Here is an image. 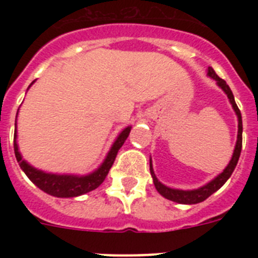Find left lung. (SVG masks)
I'll return each instance as SVG.
<instances>
[{"instance_id": "left-lung-1", "label": "left lung", "mask_w": 258, "mask_h": 258, "mask_svg": "<svg viewBox=\"0 0 258 258\" xmlns=\"http://www.w3.org/2000/svg\"><path fill=\"white\" fill-rule=\"evenodd\" d=\"M208 76L214 79L217 81L218 86H221L223 92L227 94V98L230 99V103L232 104V108L234 111L236 112L238 115V141H236V146H235V150H234V155H232V159L230 160L229 165L226 166V169L223 170L218 177L213 179V181L209 182L208 184L206 186H203V187L198 188V190H191V191H183V190H174V188H169L164 186L163 183L157 181V178L155 177L154 174V170H152V164L151 160H150V170H151V174H152V178H154V184L156 190L159 191L160 195H163L164 198L166 199L172 200V202L175 203H179V204H197V203H202L209 198L213 192L221 188L225 184V182L230 178V175L232 174L234 169H235L236 164H238L239 160V156H240V152H241V142H243V138H241V133H243V124H241V113H240V109L238 108L235 103V99H234V94H232L231 89L230 86L227 85L226 81L222 80L221 77L217 76V74L214 72V70L212 67L208 68Z\"/></svg>"}]
</instances>
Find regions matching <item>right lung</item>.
I'll return each instance as SVG.
<instances>
[{"label": "right lung", "instance_id": "add662e5", "mask_svg": "<svg viewBox=\"0 0 258 258\" xmlns=\"http://www.w3.org/2000/svg\"><path fill=\"white\" fill-rule=\"evenodd\" d=\"M131 133V126H127L126 129L120 133L117 137V140L113 143L112 149L107 155L106 160L102 164L101 168L95 170L92 174L85 175V177H76V175H59V174H50V173L41 172V170L35 169L33 166L29 165L27 161H24L20 156L19 151H18L17 145V124H15V133H14V152H15V157H17L18 163H19L20 168L23 172L26 173L27 177L31 179L33 183L45 191L49 195L56 198H74L83 195V194L89 192V191L95 190V188L104 181L106 175L108 174L111 166H112L113 161L116 159L118 150L124 145L125 140L127 138Z\"/></svg>", "mask_w": 258, "mask_h": 258}]
</instances>
